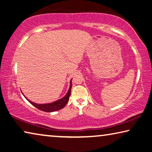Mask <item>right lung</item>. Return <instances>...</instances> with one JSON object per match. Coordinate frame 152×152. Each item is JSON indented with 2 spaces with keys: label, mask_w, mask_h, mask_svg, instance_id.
<instances>
[{
  "label": "right lung",
  "mask_w": 152,
  "mask_h": 152,
  "mask_svg": "<svg viewBox=\"0 0 152 152\" xmlns=\"http://www.w3.org/2000/svg\"><path fill=\"white\" fill-rule=\"evenodd\" d=\"M72 87V83L71 81V84H70V87H69V91L67 94L65 95V97H63L62 99H58L56 102L50 103H47V104H37V103H34L33 102H31V101L27 99L29 102H30L32 105L34 107L39 109V110H41L42 111H46V112H53V111H56L61 110V109L63 108L66 105V103L69 102V97H70L71 94V90Z\"/></svg>",
  "instance_id": "right-lung-1"
}]
</instances>
